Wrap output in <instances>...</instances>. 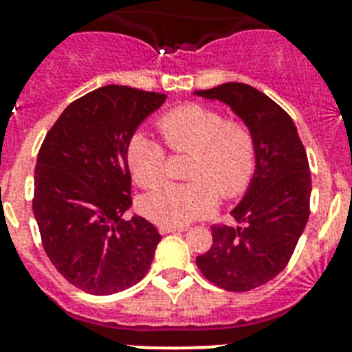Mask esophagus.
Masks as SVG:
<instances>
[{"instance_id": "1", "label": "esophagus", "mask_w": 352, "mask_h": 352, "mask_svg": "<svg viewBox=\"0 0 352 352\" xmlns=\"http://www.w3.org/2000/svg\"><path fill=\"white\" fill-rule=\"evenodd\" d=\"M186 226H159L160 234H173V232H184Z\"/></svg>"}]
</instances>
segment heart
<instances>
[{"instance_id": "obj_1", "label": "heart", "mask_w": 352, "mask_h": 352, "mask_svg": "<svg viewBox=\"0 0 352 352\" xmlns=\"http://www.w3.org/2000/svg\"><path fill=\"white\" fill-rule=\"evenodd\" d=\"M159 131L175 153L192 151L188 182H164L140 199L142 214L160 226H184L206 217L223 199L248 188L257 168V140L243 120H226L215 107L184 104L162 115ZM127 166L138 186L151 188L166 175V151L144 133L133 135Z\"/></svg>"}]
</instances>
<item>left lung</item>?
Listing matches in <instances>:
<instances>
[{
  "mask_svg": "<svg viewBox=\"0 0 352 352\" xmlns=\"http://www.w3.org/2000/svg\"><path fill=\"white\" fill-rule=\"evenodd\" d=\"M195 95L225 102L256 135V173L232 210L237 226H212L214 245L197 257L208 281L246 292L287 267L305 230L312 190L309 160L292 118L261 91L228 82Z\"/></svg>",
  "mask_w": 352,
  "mask_h": 352,
  "instance_id": "left-lung-1",
  "label": "left lung"
}]
</instances>
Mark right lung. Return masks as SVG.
<instances>
[{
	"instance_id": "right-lung-1",
	"label": "right lung",
	"mask_w": 352,
	"mask_h": 352,
	"mask_svg": "<svg viewBox=\"0 0 352 352\" xmlns=\"http://www.w3.org/2000/svg\"><path fill=\"white\" fill-rule=\"evenodd\" d=\"M166 95L104 85L65 107L41 144L32 212L51 263L89 294L126 290L146 276L162 239L131 206L127 144Z\"/></svg>"
}]
</instances>
